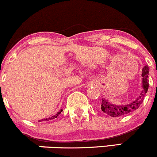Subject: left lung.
I'll list each match as a JSON object with an SVG mask.
<instances>
[{
  "label": "left lung",
  "mask_w": 157,
  "mask_h": 157,
  "mask_svg": "<svg viewBox=\"0 0 157 157\" xmlns=\"http://www.w3.org/2000/svg\"><path fill=\"white\" fill-rule=\"evenodd\" d=\"M148 74H149V68L147 65L143 68L142 69V90L140 93V95L136 98L134 101L130 104H127L124 105H116L113 104L108 101V100H106L105 98H102L101 100V108L103 113L105 114L109 115L111 117H121L124 115H126L127 114L132 113L138 109L142 104L144 100V96L147 92V89L149 87L148 83Z\"/></svg>",
  "instance_id": "left-lung-1"
}]
</instances>
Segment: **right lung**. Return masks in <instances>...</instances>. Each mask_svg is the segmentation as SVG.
Returning a JSON list of instances; mask_svg holds the SVG:
<instances>
[{
  "label": "right lung",
  "mask_w": 157,
  "mask_h": 157,
  "mask_svg": "<svg viewBox=\"0 0 157 157\" xmlns=\"http://www.w3.org/2000/svg\"><path fill=\"white\" fill-rule=\"evenodd\" d=\"M63 111V109H61L60 110L59 112H58L57 113V114L56 115H53L52 117H49V118H44V119H42V120H40L39 121H49V120H52V119H54V118H57V116L58 115H59L60 113H61V112Z\"/></svg>",
  "instance_id": "obj_1"
}]
</instances>
